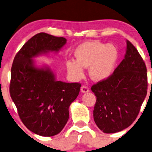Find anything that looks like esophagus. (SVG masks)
<instances>
[{
    "label": "esophagus",
    "mask_w": 152,
    "mask_h": 152,
    "mask_svg": "<svg viewBox=\"0 0 152 152\" xmlns=\"http://www.w3.org/2000/svg\"><path fill=\"white\" fill-rule=\"evenodd\" d=\"M81 91L82 93H87V92H89V88L86 85H82L81 87Z\"/></svg>",
    "instance_id": "34e87169"
}]
</instances>
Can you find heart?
Returning <instances> with one entry per match:
<instances>
[{
    "instance_id": "b5f03b06",
    "label": "heart",
    "mask_w": 152,
    "mask_h": 152,
    "mask_svg": "<svg viewBox=\"0 0 152 152\" xmlns=\"http://www.w3.org/2000/svg\"><path fill=\"white\" fill-rule=\"evenodd\" d=\"M76 61L67 60L65 66L69 76L74 80L82 79L83 68L90 67V76L95 81L110 77L118 59L117 48L112 44L105 45L98 40L87 41L76 48L73 52Z\"/></svg>"
}]
</instances>
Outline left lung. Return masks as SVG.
<instances>
[{"label":"left lung","mask_w":152,"mask_h":152,"mask_svg":"<svg viewBox=\"0 0 152 152\" xmlns=\"http://www.w3.org/2000/svg\"><path fill=\"white\" fill-rule=\"evenodd\" d=\"M147 89L145 62L126 39L125 57L120 65L110 77L91 87L96 96L93 118L97 126L104 133L117 132L129 126L138 115Z\"/></svg>","instance_id":"8db88e82"}]
</instances>
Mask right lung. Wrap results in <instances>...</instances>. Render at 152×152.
I'll return each instance as SVG.
<instances>
[{"label":"right lung","instance_id":"right-lung-1","mask_svg":"<svg viewBox=\"0 0 152 152\" xmlns=\"http://www.w3.org/2000/svg\"><path fill=\"white\" fill-rule=\"evenodd\" d=\"M67 39L37 34L16 53L11 69L10 96L23 124L45 137L59 134L69 118L68 109L82 85L56 81L50 69L34 66L32 58L48 50L58 51Z\"/></svg>","mask_w":152,"mask_h":152}]
</instances>
